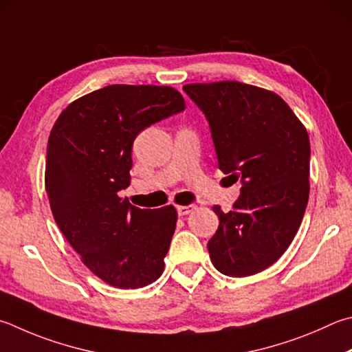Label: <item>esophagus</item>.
Here are the masks:
<instances>
[{
    "label": "esophagus",
    "mask_w": 352,
    "mask_h": 352,
    "mask_svg": "<svg viewBox=\"0 0 352 352\" xmlns=\"http://www.w3.org/2000/svg\"><path fill=\"white\" fill-rule=\"evenodd\" d=\"M194 209H195V204H188V206H178L177 208L178 214H180V215H188V214L192 212Z\"/></svg>",
    "instance_id": "1"
}]
</instances>
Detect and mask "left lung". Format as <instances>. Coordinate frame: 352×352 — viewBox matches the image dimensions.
Returning <instances> with one entry per match:
<instances>
[{
    "instance_id": "obj_1",
    "label": "left lung",
    "mask_w": 352,
    "mask_h": 352,
    "mask_svg": "<svg viewBox=\"0 0 352 352\" xmlns=\"http://www.w3.org/2000/svg\"><path fill=\"white\" fill-rule=\"evenodd\" d=\"M206 115L219 169L241 194L232 210L212 208L220 225L208 241L217 271L254 276L282 257L309 198V137L276 92L240 81L183 86Z\"/></svg>"
}]
</instances>
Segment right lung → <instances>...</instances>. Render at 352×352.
<instances>
[{
	"instance_id": "obj_1",
	"label": "right lung",
	"mask_w": 352,
	"mask_h": 352,
	"mask_svg": "<svg viewBox=\"0 0 352 352\" xmlns=\"http://www.w3.org/2000/svg\"><path fill=\"white\" fill-rule=\"evenodd\" d=\"M183 109L170 86L112 85L72 101L50 131L44 184L54 219L107 285L137 289L163 274L177 209H140L118 190L131 184L135 137Z\"/></svg>"
}]
</instances>
